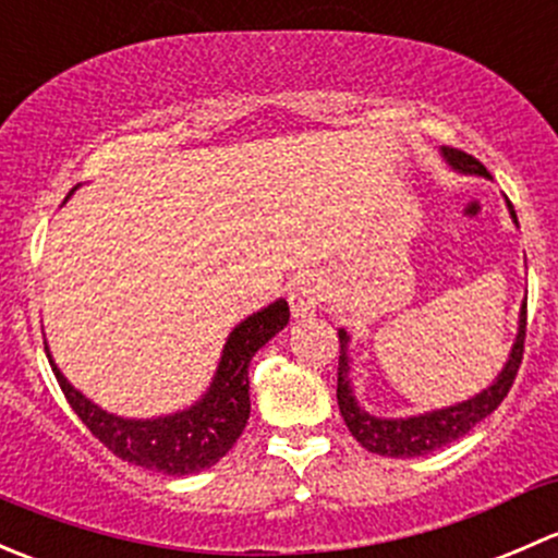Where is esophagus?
Returning <instances> with one entry per match:
<instances>
[{
    "label": "esophagus",
    "mask_w": 558,
    "mask_h": 558,
    "mask_svg": "<svg viewBox=\"0 0 558 558\" xmlns=\"http://www.w3.org/2000/svg\"><path fill=\"white\" fill-rule=\"evenodd\" d=\"M324 302V286L315 275H296L289 286V307L296 320L311 318Z\"/></svg>",
    "instance_id": "esophagus-1"
}]
</instances>
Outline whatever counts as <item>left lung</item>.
Masks as SVG:
<instances>
[{
    "label": "left lung",
    "instance_id": "obj_1",
    "mask_svg": "<svg viewBox=\"0 0 558 558\" xmlns=\"http://www.w3.org/2000/svg\"><path fill=\"white\" fill-rule=\"evenodd\" d=\"M440 156L446 159V165L459 174H477V178H492L486 167L481 165L472 156L461 154L456 148H440ZM508 210L513 223L519 227V218H515L513 205L508 199ZM340 337V373H337V404H340V413L345 426L351 429V435L356 437V442H362V448H367L369 453L391 456V459H413V456H424L437 451V448L448 446V442L459 440L475 424H481L486 415H492L499 408L505 397H508L510 386H513L515 373H519V364L523 359V337H526V302L521 305L519 313V331H515L513 348H510V356L505 362V367L499 369L497 378L492 380L483 391H477L475 397L464 399V402L448 404V408L426 410L418 415H404V418H384V415H375L369 410H364L359 404L356 391H353L351 369L353 359L348 353L351 348V335L345 329H337Z\"/></svg>",
    "mask_w": 558,
    "mask_h": 558
}]
</instances>
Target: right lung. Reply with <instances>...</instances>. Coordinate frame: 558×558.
Returning <instances> with one entry per match:
<instances>
[{"label":"right lung","mask_w":558,"mask_h":558,"mask_svg":"<svg viewBox=\"0 0 558 558\" xmlns=\"http://www.w3.org/2000/svg\"><path fill=\"white\" fill-rule=\"evenodd\" d=\"M286 324H289V302L286 300H275L272 305L240 320L229 331L207 391L189 408L154 415V418H123V415L99 408L94 399L77 391L64 378L59 364L50 356L48 342H45V351H48V362L66 402L105 448H110L118 459L143 466V470L183 477L218 464L243 435L247 415H251V391H247L251 359Z\"/></svg>","instance_id":"add662e5"}]
</instances>
